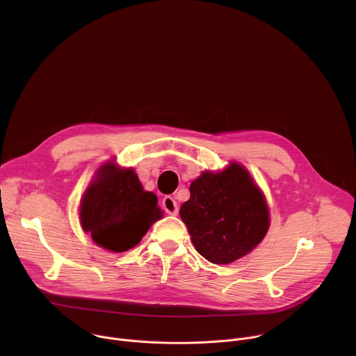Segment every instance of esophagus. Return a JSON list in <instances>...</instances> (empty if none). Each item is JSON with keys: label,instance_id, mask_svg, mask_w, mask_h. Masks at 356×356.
<instances>
[{"label": "esophagus", "instance_id": "esophagus-1", "mask_svg": "<svg viewBox=\"0 0 356 356\" xmlns=\"http://www.w3.org/2000/svg\"><path fill=\"white\" fill-rule=\"evenodd\" d=\"M162 207L163 210L169 214V216H177L179 213V207H177V202L173 200V197L170 195H166L163 200H162Z\"/></svg>", "mask_w": 356, "mask_h": 356}]
</instances>
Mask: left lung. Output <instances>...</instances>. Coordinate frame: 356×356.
<instances>
[{
    "instance_id": "1",
    "label": "left lung",
    "mask_w": 356,
    "mask_h": 356,
    "mask_svg": "<svg viewBox=\"0 0 356 356\" xmlns=\"http://www.w3.org/2000/svg\"><path fill=\"white\" fill-rule=\"evenodd\" d=\"M180 217L195 250L217 265L232 264L257 248L270 224L264 193L235 162L193 180Z\"/></svg>"
}]
</instances>
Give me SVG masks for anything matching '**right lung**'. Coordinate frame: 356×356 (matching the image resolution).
I'll use <instances>...</instances> for the list:
<instances>
[{"label": "right lung", "instance_id": "add662e5", "mask_svg": "<svg viewBox=\"0 0 356 356\" xmlns=\"http://www.w3.org/2000/svg\"><path fill=\"white\" fill-rule=\"evenodd\" d=\"M162 218L155 193L145 191L134 169L107 162L95 173L80 202L84 232L101 248L125 252Z\"/></svg>", "mask_w": 356, "mask_h": 356}]
</instances>
